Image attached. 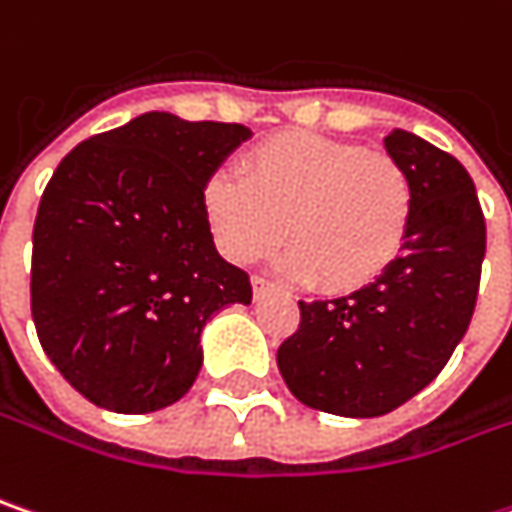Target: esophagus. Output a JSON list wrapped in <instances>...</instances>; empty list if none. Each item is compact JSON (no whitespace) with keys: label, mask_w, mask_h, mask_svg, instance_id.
Segmentation results:
<instances>
[{"label":"esophagus","mask_w":512,"mask_h":512,"mask_svg":"<svg viewBox=\"0 0 512 512\" xmlns=\"http://www.w3.org/2000/svg\"><path fill=\"white\" fill-rule=\"evenodd\" d=\"M252 289H255V298H266V295H272V292H281L278 286L263 281V278H252Z\"/></svg>","instance_id":"obj_1"}]
</instances>
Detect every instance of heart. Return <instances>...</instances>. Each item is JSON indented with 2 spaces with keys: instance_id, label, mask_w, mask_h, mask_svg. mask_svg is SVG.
<instances>
[{
  "instance_id": "obj_1",
  "label": "heart",
  "mask_w": 512,
  "mask_h": 512,
  "mask_svg": "<svg viewBox=\"0 0 512 512\" xmlns=\"http://www.w3.org/2000/svg\"><path fill=\"white\" fill-rule=\"evenodd\" d=\"M202 214L231 263L269 255L286 226L278 269L324 292L376 284L403 252L414 185L400 159L353 141L278 133L240 159V179L214 173Z\"/></svg>"
}]
</instances>
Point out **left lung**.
Listing matches in <instances>:
<instances>
[{
    "label": "left lung",
    "instance_id": "left-lung-1",
    "mask_svg": "<svg viewBox=\"0 0 512 512\" xmlns=\"http://www.w3.org/2000/svg\"><path fill=\"white\" fill-rule=\"evenodd\" d=\"M385 150L414 185L403 252L376 284L333 301H298L301 324L278 347L286 388L339 417H382L443 371L469 327L487 252L466 167L406 130L385 138Z\"/></svg>",
    "mask_w": 512,
    "mask_h": 512
}]
</instances>
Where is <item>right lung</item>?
<instances>
[{
  "label": "right lung",
  "instance_id": "right-lung-1",
  "mask_svg": "<svg viewBox=\"0 0 512 512\" xmlns=\"http://www.w3.org/2000/svg\"><path fill=\"white\" fill-rule=\"evenodd\" d=\"M249 138L243 124L144 112L57 165L34 223L31 316L89 403L173 406L202 368L211 316L252 304L249 275L220 257L202 214V185Z\"/></svg>",
  "mask_w": 512,
  "mask_h": 512
}]
</instances>
